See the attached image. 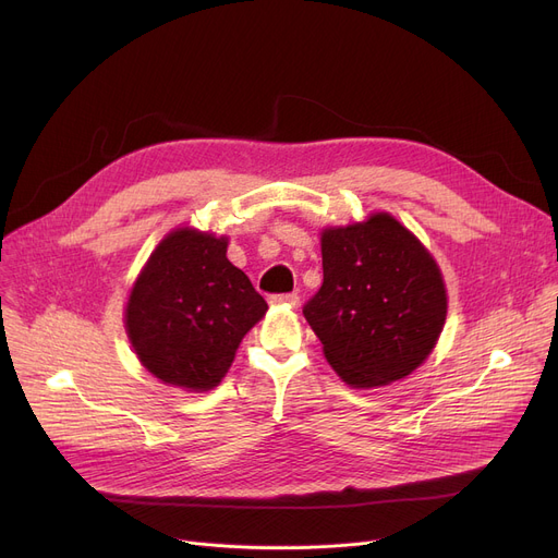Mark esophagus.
<instances>
[{"label": "esophagus", "mask_w": 558, "mask_h": 558, "mask_svg": "<svg viewBox=\"0 0 558 558\" xmlns=\"http://www.w3.org/2000/svg\"><path fill=\"white\" fill-rule=\"evenodd\" d=\"M299 301H301L299 294H274V296H269L271 305H291V307H296Z\"/></svg>", "instance_id": "obj_1"}]
</instances>
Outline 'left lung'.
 Returning <instances> with one entry per match:
<instances>
[{
    "mask_svg": "<svg viewBox=\"0 0 558 558\" xmlns=\"http://www.w3.org/2000/svg\"><path fill=\"white\" fill-rule=\"evenodd\" d=\"M324 284L303 314L345 385L385 387L416 371L446 324L434 257L387 213L320 234Z\"/></svg>",
    "mask_w": 558,
    "mask_h": 558,
    "instance_id": "8db88e82",
    "label": "left lung"
}]
</instances>
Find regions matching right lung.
<instances>
[{"label": "right lung", "instance_id": "obj_1", "mask_svg": "<svg viewBox=\"0 0 558 558\" xmlns=\"http://www.w3.org/2000/svg\"><path fill=\"white\" fill-rule=\"evenodd\" d=\"M213 232H169L144 264L126 303V332L142 366L165 385L210 391L244 335L267 314L248 276Z\"/></svg>", "mask_w": 558, "mask_h": 558}]
</instances>
